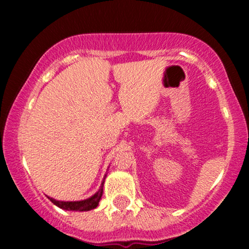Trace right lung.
Segmentation results:
<instances>
[{
	"instance_id": "obj_1",
	"label": "right lung",
	"mask_w": 249,
	"mask_h": 249,
	"mask_svg": "<svg viewBox=\"0 0 249 249\" xmlns=\"http://www.w3.org/2000/svg\"><path fill=\"white\" fill-rule=\"evenodd\" d=\"M103 186H104V181L102 182L101 188H99L98 192L93 194L91 198L81 200V201H58V200H55L53 198H49V199L51 200V202H53L56 206L62 208V210L79 211V212H83V211H90L98 206L99 200H101L103 196Z\"/></svg>"
}]
</instances>
